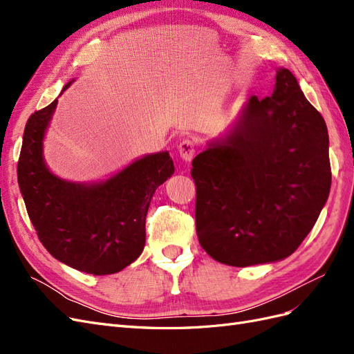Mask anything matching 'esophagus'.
Returning a JSON list of instances; mask_svg holds the SVG:
<instances>
[{"label":"esophagus","mask_w":354,"mask_h":354,"mask_svg":"<svg viewBox=\"0 0 354 354\" xmlns=\"http://www.w3.org/2000/svg\"><path fill=\"white\" fill-rule=\"evenodd\" d=\"M177 149H178L180 158L186 160V162H190V160L194 159V156H195L198 145H196L195 140H192V138H185V140L180 142Z\"/></svg>","instance_id":"esophagus-1"}]
</instances>
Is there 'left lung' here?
<instances>
[{"instance_id": "8db88e82", "label": "left lung", "mask_w": 354, "mask_h": 354, "mask_svg": "<svg viewBox=\"0 0 354 354\" xmlns=\"http://www.w3.org/2000/svg\"><path fill=\"white\" fill-rule=\"evenodd\" d=\"M325 120L294 75L248 100L233 130L192 160L199 243L214 260L246 267L291 255L330 189Z\"/></svg>"}]
</instances>
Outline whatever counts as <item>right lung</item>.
I'll return each instance as SVG.
<instances>
[{
	"label": "right lung",
	"instance_id": "add662e5",
	"mask_svg": "<svg viewBox=\"0 0 354 354\" xmlns=\"http://www.w3.org/2000/svg\"><path fill=\"white\" fill-rule=\"evenodd\" d=\"M56 104L57 99L32 113L25 127L17 181L28 216L59 261L90 274L116 273L145 248L149 203L173 176V159L168 152L147 155L97 185L62 180L42 159V138Z\"/></svg>",
	"mask_w": 354,
	"mask_h": 354
}]
</instances>
